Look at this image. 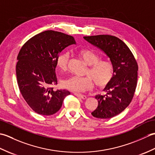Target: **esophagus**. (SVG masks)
<instances>
[{"label":"esophagus","mask_w":155,"mask_h":155,"mask_svg":"<svg viewBox=\"0 0 155 155\" xmlns=\"http://www.w3.org/2000/svg\"><path fill=\"white\" fill-rule=\"evenodd\" d=\"M74 94L75 95V96H77V97H79V98H82V99H86V98H87L86 95L78 94V93H74Z\"/></svg>","instance_id":"obj_1"}]
</instances>
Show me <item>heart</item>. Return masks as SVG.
I'll use <instances>...</instances> for the list:
<instances>
[{
	"label": "heart",
	"instance_id": "b5f03b06",
	"mask_svg": "<svg viewBox=\"0 0 155 155\" xmlns=\"http://www.w3.org/2000/svg\"><path fill=\"white\" fill-rule=\"evenodd\" d=\"M77 53L85 63L89 66L83 77L73 76L63 81V86L73 92H83L93 87L94 82L97 87H103L110 83L114 74V67L111 62L101 60V56L88 49H79ZM69 54L64 52L58 56L57 66L61 71L68 68Z\"/></svg>",
	"mask_w": 155,
	"mask_h": 155
}]
</instances>
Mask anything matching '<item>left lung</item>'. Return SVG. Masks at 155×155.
<instances>
[{
    "label": "left lung",
    "mask_w": 155,
    "mask_h": 155,
    "mask_svg": "<svg viewBox=\"0 0 155 155\" xmlns=\"http://www.w3.org/2000/svg\"><path fill=\"white\" fill-rule=\"evenodd\" d=\"M83 38L103 51L113 65V77L104 89L106 94L95 96L98 104L91 113L96 118H110L123 112L133 99L137 84V62L127 45L116 37L101 35Z\"/></svg>",
    "instance_id": "8db88e82"
}]
</instances>
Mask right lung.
Here are the masks:
<instances>
[{
    "label": "right lung",
    "instance_id": "1",
    "mask_svg": "<svg viewBox=\"0 0 155 155\" xmlns=\"http://www.w3.org/2000/svg\"><path fill=\"white\" fill-rule=\"evenodd\" d=\"M76 44L72 36L46 31L25 42L17 57L16 74L20 92L35 113L52 115L60 110L67 90L54 91L57 84L55 73L57 58L69 45Z\"/></svg>",
    "mask_w": 155,
    "mask_h": 155
}]
</instances>
